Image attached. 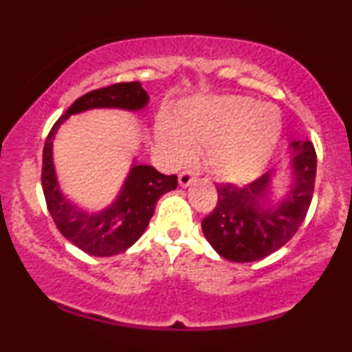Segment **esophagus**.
<instances>
[{
    "mask_svg": "<svg viewBox=\"0 0 352 352\" xmlns=\"http://www.w3.org/2000/svg\"><path fill=\"white\" fill-rule=\"evenodd\" d=\"M195 180V173H192L190 170H184L179 173V184L180 187H188L192 182Z\"/></svg>",
    "mask_w": 352,
    "mask_h": 352,
    "instance_id": "1",
    "label": "esophagus"
}]
</instances>
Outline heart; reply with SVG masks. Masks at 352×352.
I'll list each match as a JSON object with an SVG mask.
<instances>
[{"label":"heart","instance_id":"obj_1","mask_svg":"<svg viewBox=\"0 0 352 352\" xmlns=\"http://www.w3.org/2000/svg\"><path fill=\"white\" fill-rule=\"evenodd\" d=\"M281 132L278 109L243 96L200 98L182 104L175 122L160 116L157 139L173 162L204 147V162L221 180L243 182L268 162Z\"/></svg>","mask_w":352,"mask_h":352}]
</instances>
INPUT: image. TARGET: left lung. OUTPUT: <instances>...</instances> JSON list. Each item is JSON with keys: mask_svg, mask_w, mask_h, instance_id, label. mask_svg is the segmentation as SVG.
<instances>
[{"mask_svg": "<svg viewBox=\"0 0 352 352\" xmlns=\"http://www.w3.org/2000/svg\"><path fill=\"white\" fill-rule=\"evenodd\" d=\"M292 151L294 182L278 205L268 199L273 172L243 187L218 185V201L201 220V230L220 256L236 263L261 260L288 243L301 227L313 200L316 151L311 140H294Z\"/></svg>", "mask_w": 352, "mask_h": 352, "instance_id": "left-lung-1", "label": "left lung"}]
</instances>
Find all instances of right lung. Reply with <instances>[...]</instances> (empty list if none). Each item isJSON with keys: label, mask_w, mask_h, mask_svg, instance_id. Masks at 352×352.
Segmentation results:
<instances>
[{"label": "right lung", "mask_w": 352, "mask_h": 352, "mask_svg": "<svg viewBox=\"0 0 352 352\" xmlns=\"http://www.w3.org/2000/svg\"><path fill=\"white\" fill-rule=\"evenodd\" d=\"M147 100V92L137 80L96 89L74 100L56 120L44 142L41 184L47 210L63 236L92 256H112L134 245L147 228L157 200L177 188V175H164L152 165H134L114 204L98 213L86 212L60 193L52 165V139L71 114L96 107L139 111Z\"/></svg>", "instance_id": "obj_1"}]
</instances>
